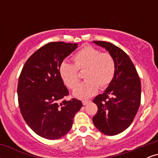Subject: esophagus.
Segmentation results:
<instances>
[{
  "mask_svg": "<svg viewBox=\"0 0 158 158\" xmlns=\"http://www.w3.org/2000/svg\"><path fill=\"white\" fill-rule=\"evenodd\" d=\"M90 102V100H86V99H85V100H83L82 101V104L84 105V106H85V105H87L88 104V103H89Z\"/></svg>",
  "mask_w": 158,
  "mask_h": 158,
  "instance_id": "esophagus-1",
  "label": "esophagus"
}]
</instances>
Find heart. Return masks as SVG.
<instances>
[{
    "instance_id": "b5f03b06",
    "label": "heart",
    "mask_w": 158,
    "mask_h": 158,
    "mask_svg": "<svg viewBox=\"0 0 158 158\" xmlns=\"http://www.w3.org/2000/svg\"><path fill=\"white\" fill-rule=\"evenodd\" d=\"M74 64L63 61L59 65V75L69 88H73L79 81L78 69L85 70V82L73 90L75 97L88 99L102 88L108 86L113 80L116 72V63L109 52H100L94 47L85 46L73 56Z\"/></svg>"
}]
</instances>
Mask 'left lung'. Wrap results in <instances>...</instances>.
<instances>
[{"mask_svg":"<svg viewBox=\"0 0 158 158\" xmlns=\"http://www.w3.org/2000/svg\"><path fill=\"white\" fill-rule=\"evenodd\" d=\"M114 57L116 72L113 80L93 102L98 107L93 117L96 128L106 135H116L133 122L140 105L141 84L137 70L127 54L107 41H94Z\"/></svg>","mask_w":158,"mask_h":158,"instance_id":"obj_1","label":"left lung"}]
</instances>
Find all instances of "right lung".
I'll use <instances>...</instances> for the list:
<instances>
[{
  "label": "right lung",
  "instance_id": "add662e5",
  "mask_svg": "<svg viewBox=\"0 0 158 158\" xmlns=\"http://www.w3.org/2000/svg\"><path fill=\"white\" fill-rule=\"evenodd\" d=\"M78 48L62 41L45 44L27 59L18 85L21 113L30 128L41 137L56 139L71 128L82 107L77 99L65 100L69 91L59 75V65Z\"/></svg>",
  "mask_w": 158,
  "mask_h": 158
}]
</instances>
